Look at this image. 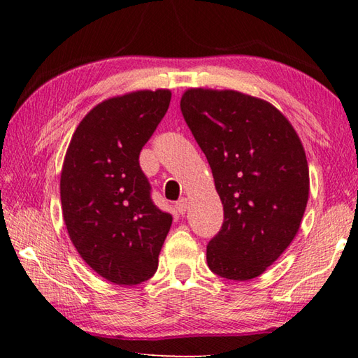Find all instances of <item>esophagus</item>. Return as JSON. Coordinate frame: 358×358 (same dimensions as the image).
<instances>
[{"label": "esophagus", "instance_id": "1", "mask_svg": "<svg viewBox=\"0 0 358 358\" xmlns=\"http://www.w3.org/2000/svg\"><path fill=\"white\" fill-rule=\"evenodd\" d=\"M175 208H177V210L180 212V214L183 215L185 212L187 210V200L186 199H180L177 203H175Z\"/></svg>", "mask_w": 358, "mask_h": 358}]
</instances>
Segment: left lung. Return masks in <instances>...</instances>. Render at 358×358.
<instances>
[{"instance_id": "1", "label": "left lung", "mask_w": 358, "mask_h": 358, "mask_svg": "<svg viewBox=\"0 0 358 358\" xmlns=\"http://www.w3.org/2000/svg\"><path fill=\"white\" fill-rule=\"evenodd\" d=\"M180 108L223 203V226L206 249L209 269L252 280L300 229L309 196L305 149L277 108L237 90L187 89Z\"/></svg>"}]
</instances>
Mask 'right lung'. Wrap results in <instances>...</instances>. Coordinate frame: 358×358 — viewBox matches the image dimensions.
Here are the masks:
<instances>
[{
    "label": "right lung",
    "instance_id": "right-lung-1",
    "mask_svg": "<svg viewBox=\"0 0 358 358\" xmlns=\"http://www.w3.org/2000/svg\"><path fill=\"white\" fill-rule=\"evenodd\" d=\"M171 90H136L96 104L75 129L59 194L75 249L98 275L140 285L154 275L172 215L150 199L140 152L171 103Z\"/></svg>",
    "mask_w": 358,
    "mask_h": 358
}]
</instances>
